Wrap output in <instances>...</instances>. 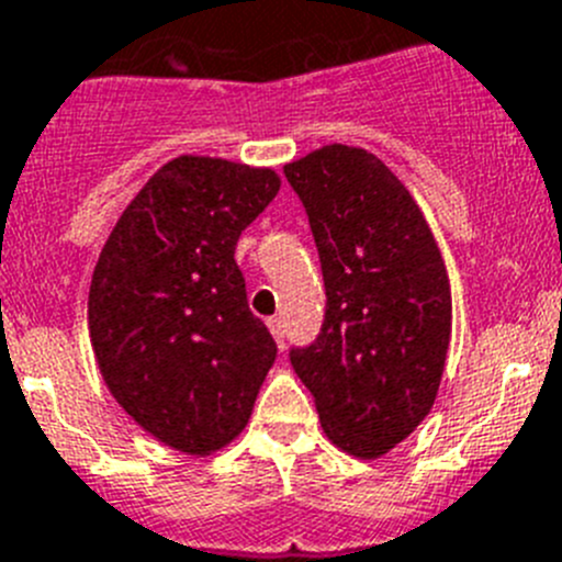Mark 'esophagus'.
Wrapping results in <instances>:
<instances>
[{
  "instance_id": "1",
  "label": "esophagus",
  "mask_w": 562,
  "mask_h": 562,
  "mask_svg": "<svg viewBox=\"0 0 562 562\" xmlns=\"http://www.w3.org/2000/svg\"><path fill=\"white\" fill-rule=\"evenodd\" d=\"M269 330H271V336H274V341L282 347V338H285V336H282V322H280V318H269Z\"/></svg>"
}]
</instances>
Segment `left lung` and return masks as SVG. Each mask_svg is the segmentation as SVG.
Listing matches in <instances>:
<instances>
[{"mask_svg": "<svg viewBox=\"0 0 562 562\" xmlns=\"http://www.w3.org/2000/svg\"><path fill=\"white\" fill-rule=\"evenodd\" d=\"M325 274L316 341L291 350L327 439L378 459L437 401L451 344V282L426 215L363 148L325 145L285 165Z\"/></svg>", "mask_w": 562, "mask_h": 562, "instance_id": "8db88e82", "label": "left lung"}]
</instances>
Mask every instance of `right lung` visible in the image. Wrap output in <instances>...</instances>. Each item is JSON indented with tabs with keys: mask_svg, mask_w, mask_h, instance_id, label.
<instances>
[{
	"mask_svg": "<svg viewBox=\"0 0 562 562\" xmlns=\"http://www.w3.org/2000/svg\"><path fill=\"white\" fill-rule=\"evenodd\" d=\"M277 190L271 168L179 156L125 206L94 266L100 375L136 426L187 457L244 431L277 358L235 262L237 237Z\"/></svg>",
	"mask_w": 562,
	"mask_h": 562,
	"instance_id": "1",
	"label": "right lung"
}]
</instances>
